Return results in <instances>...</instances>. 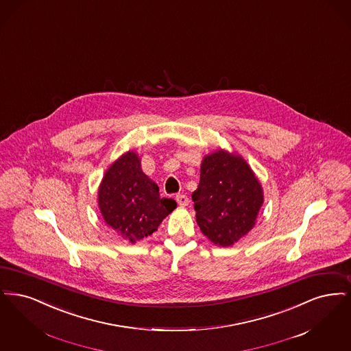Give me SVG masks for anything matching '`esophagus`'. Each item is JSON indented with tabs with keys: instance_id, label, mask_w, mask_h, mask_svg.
<instances>
[{
	"instance_id": "1",
	"label": "esophagus",
	"mask_w": 351,
	"mask_h": 351,
	"mask_svg": "<svg viewBox=\"0 0 351 351\" xmlns=\"http://www.w3.org/2000/svg\"><path fill=\"white\" fill-rule=\"evenodd\" d=\"M176 200H177V203L180 204V206H187L189 204V198H187V195H184V194H177L176 195Z\"/></svg>"
}]
</instances>
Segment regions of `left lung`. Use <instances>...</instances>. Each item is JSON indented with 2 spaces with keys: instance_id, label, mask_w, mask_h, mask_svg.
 Segmentation results:
<instances>
[{
  "instance_id": "8db88e82",
  "label": "left lung",
  "mask_w": 351,
  "mask_h": 351,
  "mask_svg": "<svg viewBox=\"0 0 351 351\" xmlns=\"http://www.w3.org/2000/svg\"><path fill=\"white\" fill-rule=\"evenodd\" d=\"M191 198L202 233L220 246L237 243L253 228L263 203L262 187L250 167L240 156L224 151L204 157Z\"/></svg>"
}]
</instances>
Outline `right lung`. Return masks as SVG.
I'll list each match as a JSON object with an SVG mask.
<instances>
[{"instance_id": "add662e5", "label": "right lung", "mask_w": 351, "mask_h": 351, "mask_svg": "<svg viewBox=\"0 0 351 351\" xmlns=\"http://www.w3.org/2000/svg\"><path fill=\"white\" fill-rule=\"evenodd\" d=\"M98 204L107 224L131 243L151 236L177 203L160 198L158 186L143 173L136 153L123 154L106 171Z\"/></svg>"}]
</instances>
